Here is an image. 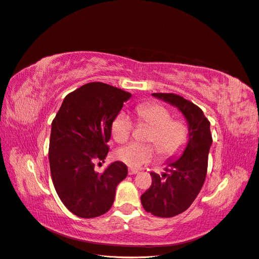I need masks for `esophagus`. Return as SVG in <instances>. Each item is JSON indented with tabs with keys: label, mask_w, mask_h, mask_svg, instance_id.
I'll use <instances>...</instances> for the list:
<instances>
[{
	"label": "esophagus",
	"mask_w": 259,
	"mask_h": 259,
	"mask_svg": "<svg viewBox=\"0 0 259 259\" xmlns=\"http://www.w3.org/2000/svg\"><path fill=\"white\" fill-rule=\"evenodd\" d=\"M139 171L138 170H135V169H129L128 170V174L129 175H133V174H138Z\"/></svg>",
	"instance_id": "34e87169"
}]
</instances>
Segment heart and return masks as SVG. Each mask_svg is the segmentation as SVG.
Returning <instances> with one entry per match:
<instances>
[{
  "label": "heart",
  "instance_id": "b5f03b06",
  "mask_svg": "<svg viewBox=\"0 0 259 259\" xmlns=\"http://www.w3.org/2000/svg\"><path fill=\"white\" fill-rule=\"evenodd\" d=\"M136 112L139 121L152 128L147 142L153 143L162 157H174L183 151L187 143V127L181 120L172 119L168 108L157 103H145L138 105ZM133 128L135 123L130 116L126 112H119L112 121V136L116 142L124 143L130 139ZM155 155L153 145L130 143L117 149L115 156L130 168L137 169L152 161Z\"/></svg>",
  "mask_w": 259,
  "mask_h": 259
}]
</instances>
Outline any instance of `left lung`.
Here are the masks:
<instances>
[{
  "label": "left lung",
  "mask_w": 259,
  "mask_h": 259,
  "mask_svg": "<svg viewBox=\"0 0 259 259\" xmlns=\"http://www.w3.org/2000/svg\"><path fill=\"white\" fill-rule=\"evenodd\" d=\"M177 106L188 123V143L181 157L168 163L162 177L152 172V185L141 196L145 211L158 218H173L186 211L201 190L212 145L210 121L193 102L174 94H153Z\"/></svg>",
  "instance_id": "obj_1"
}]
</instances>
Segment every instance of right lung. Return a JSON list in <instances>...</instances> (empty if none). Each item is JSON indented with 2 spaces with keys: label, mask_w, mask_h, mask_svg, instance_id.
<instances>
[{
  "label": "right lung",
  "mask_w": 259,
  "mask_h": 259,
  "mask_svg": "<svg viewBox=\"0 0 259 259\" xmlns=\"http://www.w3.org/2000/svg\"><path fill=\"white\" fill-rule=\"evenodd\" d=\"M130 98L104 82H88L64 98L53 120L48 151L53 183L62 203L78 218L106 213L116 187L127 177L121 161L103 173L95 171V163L107 156L112 121Z\"/></svg>",
  "instance_id": "obj_1"
}]
</instances>
